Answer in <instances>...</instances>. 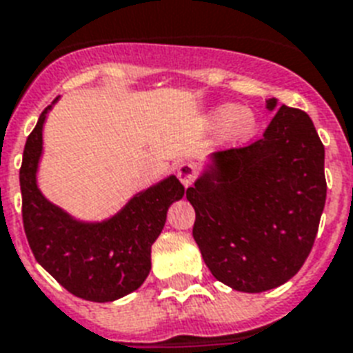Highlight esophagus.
Listing matches in <instances>:
<instances>
[{
    "label": "esophagus",
    "mask_w": 353,
    "mask_h": 353,
    "mask_svg": "<svg viewBox=\"0 0 353 353\" xmlns=\"http://www.w3.org/2000/svg\"><path fill=\"white\" fill-rule=\"evenodd\" d=\"M198 176V172H196V166L190 165V163H183L179 168H177V177H179V181L183 183V187H190Z\"/></svg>",
    "instance_id": "1"
}]
</instances>
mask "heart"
I'll list each match as a JSON object with an SVG mask.
<instances>
[{
  "label": "heart",
  "mask_w": 353,
  "mask_h": 353,
  "mask_svg": "<svg viewBox=\"0 0 353 353\" xmlns=\"http://www.w3.org/2000/svg\"><path fill=\"white\" fill-rule=\"evenodd\" d=\"M210 124H221V139L229 146L249 143L258 132V117L251 108L220 104L210 110Z\"/></svg>",
  "instance_id": "obj_1"
}]
</instances>
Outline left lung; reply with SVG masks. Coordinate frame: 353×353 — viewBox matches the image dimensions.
Instances as JSON below:
<instances>
[{
    "label": "left lung",
    "instance_id": "8db88e82",
    "mask_svg": "<svg viewBox=\"0 0 353 353\" xmlns=\"http://www.w3.org/2000/svg\"><path fill=\"white\" fill-rule=\"evenodd\" d=\"M276 104L265 101L269 112ZM187 199L216 280L243 293L285 284L306 262L326 203L324 146L312 119L282 106L262 139L210 155Z\"/></svg>",
    "mask_w": 353,
    "mask_h": 353
}]
</instances>
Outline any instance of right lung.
Wrapping results in <instances>:
<instances>
[{
  "label": "right lung",
  "instance_id": "right-lung-1",
  "mask_svg": "<svg viewBox=\"0 0 353 353\" xmlns=\"http://www.w3.org/2000/svg\"><path fill=\"white\" fill-rule=\"evenodd\" d=\"M57 102L58 97L41 112L25 143L19 168L25 234L36 262L69 293L91 302L117 301L139 290L148 276L152 245L185 187L176 176L165 177L102 221L77 220L51 203L38 187V165L43 124Z\"/></svg>",
  "mask_w": 353,
  "mask_h": 353
}]
</instances>
